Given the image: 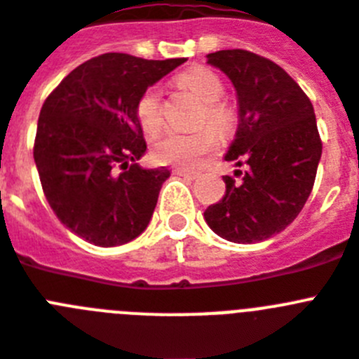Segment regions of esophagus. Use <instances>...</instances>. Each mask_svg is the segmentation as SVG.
I'll use <instances>...</instances> for the list:
<instances>
[{
  "instance_id": "34e87169",
  "label": "esophagus",
  "mask_w": 359,
  "mask_h": 359,
  "mask_svg": "<svg viewBox=\"0 0 359 359\" xmlns=\"http://www.w3.org/2000/svg\"><path fill=\"white\" fill-rule=\"evenodd\" d=\"M173 173L177 175V177H184V179H188V180H195V179H197V173H194V171H186V170H175Z\"/></svg>"
}]
</instances>
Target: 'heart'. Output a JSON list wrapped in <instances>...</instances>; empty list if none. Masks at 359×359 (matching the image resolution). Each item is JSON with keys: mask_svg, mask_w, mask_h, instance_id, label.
I'll list each match as a JSON object with an SVG mask.
<instances>
[{"mask_svg": "<svg viewBox=\"0 0 359 359\" xmlns=\"http://www.w3.org/2000/svg\"><path fill=\"white\" fill-rule=\"evenodd\" d=\"M177 82L182 89L194 93L197 98L204 102L203 107V122H208L217 133L226 135L231 131L236 116L228 104L221 102L219 98L224 93L221 78L215 72L206 67H194L182 72ZM138 123L142 126L146 133H156L161 129L162 114H161V93L156 87H149L140 95L137 100ZM217 137L212 129H198V131H168L153 144V158L161 164L177 165L182 170H194L203 156L215 149Z\"/></svg>", "mask_w": 359, "mask_h": 359, "instance_id": "1", "label": "heart"}]
</instances>
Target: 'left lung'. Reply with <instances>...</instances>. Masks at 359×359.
Returning a JSON list of instances; mask_svg holds the SVG:
<instances>
[{
  "mask_svg": "<svg viewBox=\"0 0 359 359\" xmlns=\"http://www.w3.org/2000/svg\"><path fill=\"white\" fill-rule=\"evenodd\" d=\"M237 91L239 126L226 161L245 170L222 177L224 197L206 208L222 239L252 245L276 236L305 206L316 180L321 138L312 102L272 60L243 49L208 54Z\"/></svg>",
  "mask_w": 359,
  "mask_h": 359,
  "instance_id": "8db88e82",
  "label": "left lung"
}]
</instances>
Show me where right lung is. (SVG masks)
I'll list each match as a JSON object with an SVG mask.
<instances>
[{
  "mask_svg": "<svg viewBox=\"0 0 359 359\" xmlns=\"http://www.w3.org/2000/svg\"><path fill=\"white\" fill-rule=\"evenodd\" d=\"M186 58L144 60L107 53L87 60L47 96L34 162L65 228L96 246H118L147 228L170 170H144L137 100Z\"/></svg>",
  "mask_w": 359,
  "mask_h": 359,
  "instance_id": "1",
  "label": "right lung"
}]
</instances>
